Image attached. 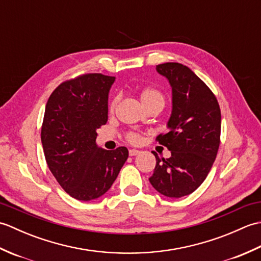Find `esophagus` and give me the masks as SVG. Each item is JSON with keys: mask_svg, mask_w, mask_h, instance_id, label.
Instances as JSON below:
<instances>
[{"mask_svg": "<svg viewBox=\"0 0 261 261\" xmlns=\"http://www.w3.org/2000/svg\"><path fill=\"white\" fill-rule=\"evenodd\" d=\"M139 152H140V151H139V150H137V149H130V150H129V154H130L131 157L137 156V154L139 153Z\"/></svg>", "mask_w": 261, "mask_h": 261, "instance_id": "obj_1", "label": "esophagus"}]
</instances>
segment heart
Returning a JSON list of instances; mask_svg holds the SVG:
<instances>
[{"mask_svg": "<svg viewBox=\"0 0 261 261\" xmlns=\"http://www.w3.org/2000/svg\"><path fill=\"white\" fill-rule=\"evenodd\" d=\"M120 98H121L120 95H115L112 99H111L109 103V112L110 113L114 112L116 107H118V104L120 102ZM140 98H141L143 105H145L147 109L150 107H153V105H162V107H164V104H165L164 94L154 87L143 88L140 93ZM126 139L132 143H138L140 141V136L138 134H135V132H130V134L126 135Z\"/></svg>", "mask_w": 261, "mask_h": 261, "instance_id": "1", "label": "heart"}]
</instances>
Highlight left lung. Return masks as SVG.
Returning a JSON list of instances; mask_svg holds the SVG:
<instances>
[{
    "mask_svg": "<svg viewBox=\"0 0 261 261\" xmlns=\"http://www.w3.org/2000/svg\"><path fill=\"white\" fill-rule=\"evenodd\" d=\"M168 80L173 110L168 132L157 141L171 156L160 159L149 178L163 195L178 198L193 193L206 178L216 158L221 136V110L213 92L187 66L165 63L156 67Z\"/></svg>",
    "mask_w": 261,
    "mask_h": 261,
    "instance_id": "8db88e82",
    "label": "left lung"
}]
</instances>
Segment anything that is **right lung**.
Wrapping results in <instances>:
<instances>
[{
    "instance_id": "right-lung-1",
    "label": "right lung",
    "mask_w": 261,
    "mask_h": 261,
    "mask_svg": "<svg viewBox=\"0 0 261 261\" xmlns=\"http://www.w3.org/2000/svg\"><path fill=\"white\" fill-rule=\"evenodd\" d=\"M113 76L85 74L62 83L46 105L41 142L49 169L71 197L93 201L112 186L129 151L104 150L96 129L108 121Z\"/></svg>"
}]
</instances>
